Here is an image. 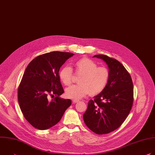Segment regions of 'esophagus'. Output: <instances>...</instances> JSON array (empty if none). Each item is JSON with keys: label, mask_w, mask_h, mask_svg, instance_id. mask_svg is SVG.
Wrapping results in <instances>:
<instances>
[{"label": "esophagus", "mask_w": 155, "mask_h": 155, "mask_svg": "<svg viewBox=\"0 0 155 155\" xmlns=\"http://www.w3.org/2000/svg\"><path fill=\"white\" fill-rule=\"evenodd\" d=\"M78 101H79L78 99H73V100H72V102H73L74 104H75V103L78 102Z\"/></svg>", "instance_id": "34e87169"}]
</instances>
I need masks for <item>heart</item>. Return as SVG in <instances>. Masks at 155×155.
Wrapping results in <instances>:
<instances>
[{
	"label": "heart",
	"instance_id": "heart-1",
	"mask_svg": "<svg viewBox=\"0 0 155 155\" xmlns=\"http://www.w3.org/2000/svg\"><path fill=\"white\" fill-rule=\"evenodd\" d=\"M75 74L80 76L78 84L73 85L65 90L69 98L80 99L87 94L96 96L107 87L110 77L109 70L104 66H98L92 59L83 58L75 62ZM59 78L65 86H69L73 80L74 72L69 66H64L59 71Z\"/></svg>",
	"mask_w": 155,
	"mask_h": 155
}]
</instances>
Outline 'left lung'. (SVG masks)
Instances as JSON below:
<instances>
[{
	"instance_id": "left-lung-1",
	"label": "left lung",
	"mask_w": 155,
	"mask_h": 155,
	"mask_svg": "<svg viewBox=\"0 0 155 155\" xmlns=\"http://www.w3.org/2000/svg\"><path fill=\"white\" fill-rule=\"evenodd\" d=\"M108 65L110 77L105 89L88 102L83 118L85 124L97 134L118 129L125 121L134 101L131 77L123 65L104 54L94 56Z\"/></svg>"
}]
</instances>
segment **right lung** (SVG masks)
Returning a JSON list of instances; mask_svg holds the SVG:
<instances>
[{
  "instance_id": "right-lung-1",
  "label": "right lung",
  "mask_w": 155,
  "mask_h": 155,
  "mask_svg": "<svg viewBox=\"0 0 155 155\" xmlns=\"http://www.w3.org/2000/svg\"><path fill=\"white\" fill-rule=\"evenodd\" d=\"M74 54L52 51L34 58L27 66L18 90V99L26 120L34 127L47 129L61 119L72 104L61 99L64 93L59 71L61 66ZM56 95L51 101L49 96Z\"/></svg>"
}]
</instances>
